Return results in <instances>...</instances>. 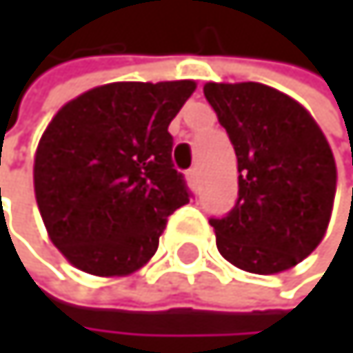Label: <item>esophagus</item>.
<instances>
[{
	"label": "esophagus",
	"mask_w": 353,
	"mask_h": 353,
	"mask_svg": "<svg viewBox=\"0 0 353 353\" xmlns=\"http://www.w3.org/2000/svg\"><path fill=\"white\" fill-rule=\"evenodd\" d=\"M199 175H201V173H199V169H196V167H192V169H188V171H186V180H188V184H190L192 188L199 184Z\"/></svg>",
	"instance_id": "obj_1"
}]
</instances>
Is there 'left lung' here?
Listing matches in <instances>:
<instances>
[{"instance_id": "left-lung-1", "label": "left lung", "mask_w": 353, "mask_h": 353, "mask_svg": "<svg viewBox=\"0 0 353 353\" xmlns=\"http://www.w3.org/2000/svg\"><path fill=\"white\" fill-rule=\"evenodd\" d=\"M237 154L239 196L212 218L224 259L271 275L299 265L322 241L336 190L330 145L311 114L261 82L203 86Z\"/></svg>"}]
</instances>
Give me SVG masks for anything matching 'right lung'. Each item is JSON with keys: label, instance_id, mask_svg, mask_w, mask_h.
<instances>
[{"label": "right lung", "instance_id": "add662e5", "mask_svg": "<svg viewBox=\"0 0 353 353\" xmlns=\"http://www.w3.org/2000/svg\"><path fill=\"white\" fill-rule=\"evenodd\" d=\"M196 84L112 82L65 103L37 143L35 201L50 241L84 273L120 277L152 259L190 201L169 123Z\"/></svg>", "mask_w": 353, "mask_h": 353}]
</instances>
